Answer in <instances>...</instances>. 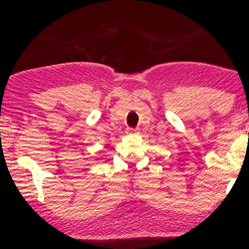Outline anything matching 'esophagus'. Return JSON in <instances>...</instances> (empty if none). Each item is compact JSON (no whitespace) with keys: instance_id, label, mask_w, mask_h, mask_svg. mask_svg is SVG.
<instances>
[{"instance_id":"obj_1","label":"esophagus","mask_w":249,"mask_h":249,"mask_svg":"<svg viewBox=\"0 0 249 249\" xmlns=\"http://www.w3.org/2000/svg\"><path fill=\"white\" fill-rule=\"evenodd\" d=\"M139 133L138 128H127L126 130V134L128 136H136V134Z\"/></svg>"}]
</instances>
